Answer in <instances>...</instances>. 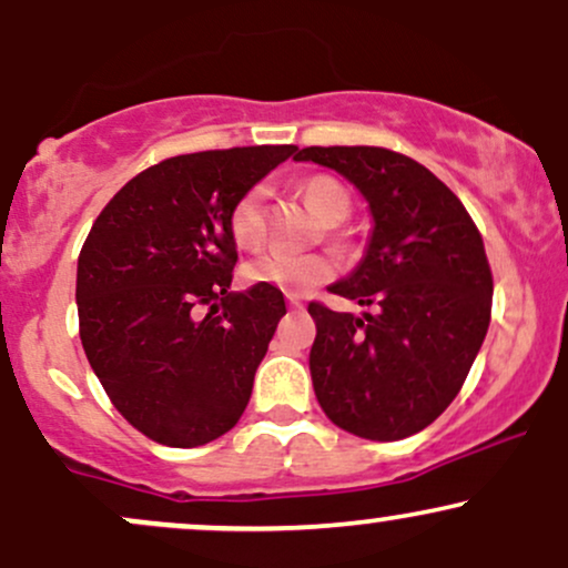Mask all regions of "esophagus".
Masks as SVG:
<instances>
[{"instance_id":"34e87169","label":"esophagus","mask_w":568,"mask_h":568,"mask_svg":"<svg viewBox=\"0 0 568 568\" xmlns=\"http://www.w3.org/2000/svg\"><path fill=\"white\" fill-rule=\"evenodd\" d=\"M285 302H288L291 310H304L302 296H293V293H288V296H285Z\"/></svg>"}]
</instances>
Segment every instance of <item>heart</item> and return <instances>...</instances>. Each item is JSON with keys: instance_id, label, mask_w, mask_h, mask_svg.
I'll list each match as a JSON object with an SVG mask.
<instances>
[{"instance_id": "1", "label": "heart", "mask_w": 568, "mask_h": 568, "mask_svg": "<svg viewBox=\"0 0 568 568\" xmlns=\"http://www.w3.org/2000/svg\"><path fill=\"white\" fill-rule=\"evenodd\" d=\"M304 200L315 207L328 224H338L349 216V192L331 175H310L302 181ZM264 189L253 186L234 202L230 213L232 240L240 247H256L264 240ZM245 275L253 283L272 285L285 293H304L336 275V262L328 253H291L266 251L245 266Z\"/></svg>"}]
</instances>
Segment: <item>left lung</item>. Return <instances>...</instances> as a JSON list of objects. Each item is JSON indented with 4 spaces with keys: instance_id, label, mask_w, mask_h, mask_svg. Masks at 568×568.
Returning a JSON list of instances; mask_svg holds the SVG:
<instances>
[{
    "instance_id": "1",
    "label": "left lung",
    "mask_w": 568,
    "mask_h": 568,
    "mask_svg": "<svg viewBox=\"0 0 568 568\" xmlns=\"http://www.w3.org/2000/svg\"><path fill=\"white\" fill-rule=\"evenodd\" d=\"M368 202L374 230L361 264L331 293L374 312L312 302V384L336 427L400 440L448 408L491 321V270L470 213L438 175L379 146H306Z\"/></svg>"
}]
</instances>
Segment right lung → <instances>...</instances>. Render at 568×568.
Listing matches in <instances>:
<instances>
[{
    "instance_id": "1",
    "label": "right lung",
    "mask_w": 568,
    "mask_h": 568,
    "mask_svg": "<svg viewBox=\"0 0 568 568\" xmlns=\"http://www.w3.org/2000/svg\"><path fill=\"white\" fill-rule=\"evenodd\" d=\"M296 146L181 154L109 200L77 262L80 338L114 408L146 438L194 448L237 425L283 293L230 291V213Z\"/></svg>"
}]
</instances>
